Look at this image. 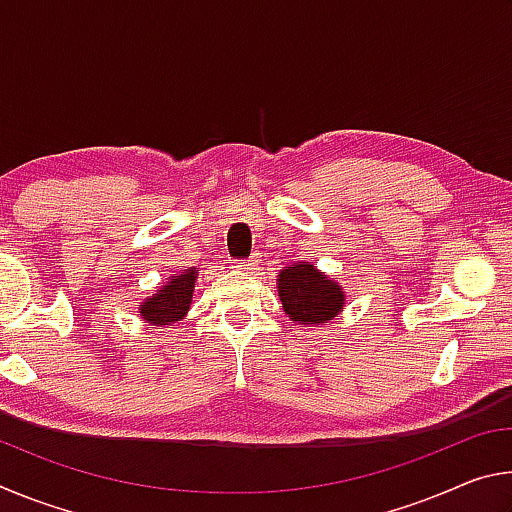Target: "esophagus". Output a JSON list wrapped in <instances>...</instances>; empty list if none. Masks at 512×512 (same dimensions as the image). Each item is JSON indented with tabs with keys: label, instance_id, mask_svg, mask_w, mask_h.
Listing matches in <instances>:
<instances>
[{
	"label": "esophagus",
	"instance_id": "34e87169",
	"mask_svg": "<svg viewBox=\"0 0 512 512\" xmlns=\"http://www.w3.org/2000/svg\"><path fill=\"white\" fill-rule=\"evenodd\" d=\"M255 264H257V259H255V257H248V259H237V262H235V266L239 268V271H253Z\"/></svg>",
	"mask_w": 512,
	"mask_h": 512
}]
</instances>
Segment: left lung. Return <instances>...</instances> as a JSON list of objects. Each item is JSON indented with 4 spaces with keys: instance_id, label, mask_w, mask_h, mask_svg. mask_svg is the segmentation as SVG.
Returning a JSON list of instances; mask_svg holds the SVG:
<instances>
[{
    "instance_id": "1",
    "label": "left lung",
    "mask_w": 512,
    "mask_h": 512,
    "mask_svg": "<svg viewBox=\"0 0 512 512\" xmlns=\"http://www.w3.org/2000/svg\"><path fill=\"white\" fill-rule=\"evenodd\" d=\"M277 291H280L284 311L300 325L325 323L343 307L339 284L327 280L307 262L284 268L277 280Z\"/></svg>"
}]
</instances>
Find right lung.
<instances>
[{
    "label": "right lung",
    "instance_id": "add662e5",
    "mask_svg": "<svg viewBox=\"0 0 512 512\" xmlns=\"http://www.w3.org/2000/svg\"><path fill=\"white\" fill-rule=\"evenodd\" d=\"M194 280L196 268H187L185 273L173 275L169 284H164L158 293L146 298L140 307L144 320H149L153 325H169L183 318L189 309V302H192Z\"/></svg>",
    "mask_w": 512,
    "mask_h": 512
}]
</instances>
